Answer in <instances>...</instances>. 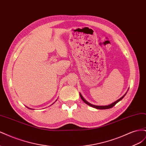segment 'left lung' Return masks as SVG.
<instances>
[{
    "mask_svg": "<svg viewBox=\"0 0 146 146\" xmlns=\"http://www.w3.org/2000/svg\"><path fill=\"white\" fill-rule=\"evenodd\" d=\"M125 94H126V93L123 95L122 98H121L120 99H118L117 100H116V102H113V103H112L111 104H110V105H105V106H97V105H92L91 104H90V103H89L88 102H87L85 99H84L83 98V96H82V94L80 93V98H81V99H82V100L84 102H85L86 104H87V105H90V106H91V107H93V108H96V109H99V110H105V109H109V108H112V107H113L114 105H115L117 102H119V101L120 100H121L123 98H124V96H125Z\"/></svg>",
    "mask_w": 146,
    "mask_h": 146,
    "instance_id": "8db88e82",
    "label": "left lung"
}]
</instances>
